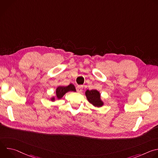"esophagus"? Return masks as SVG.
Here are the masks:
<instances>
[{"label": "esophagus", "mask_w": 158, "mask_h": 158, "mask_svg": "<svg viewBox=\"0 0 158 158\" xmlns=\"http://www.w3.org/2000/svg\"><path fill=\"white\" fill-rule=\"evenodd\" d=\"M82 88H83V86L82 85H78L77 87H76V90L77 91L78 93H81L82 91Z\"/></svg>", "instance_id": "obj_1"}]
</instances>
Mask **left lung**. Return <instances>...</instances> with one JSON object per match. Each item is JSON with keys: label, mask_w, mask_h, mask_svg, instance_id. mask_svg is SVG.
<instances>
[{"label": "left lung", "mask_w": 158, "mask_h": 158, "mask_svg": "<svg viewBox=\"0 0 158 158\" xmlns=\"http://www.w3.org/2000/svg\"><path fill=\"white\" fill-rule=\"evenodd\" d=\"M85 96L89 102L93 104L94 106L101 107L103 105V102L101 100L99 92H98L97 90L92 89L91 91L87 90L85 92Z\"/></svg>", "instance_id": "obj_1"}]
</instances>
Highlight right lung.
<instances>
[{
  "label": "right lung",
  "instance_id": "right-lung-1",
  "mask_svg": "<svg viewBox=\"0 0 158 158\" xmlns=\"http://www.w3.org/2000/svg\"><path fill=\"white\" fill-rule=\"evenodd\" d=\"M69 91H76V88L74 85L72 84H69L67 86H59L56 89V96L57 99H60L62 98V96L67 92ZM55 99V98H52L51 99L52 101H54Z\"/></svg>",
  "mask_w": 158,
  "mask_h": 158
}]
</instances>
